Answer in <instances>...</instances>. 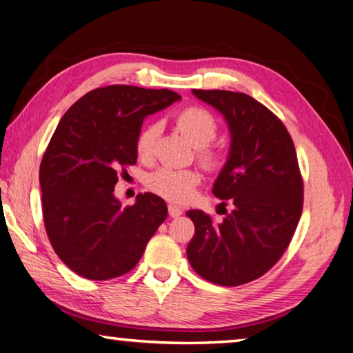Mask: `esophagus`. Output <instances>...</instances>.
<instances>
[{"label": "esophagus", "instance_id": "obj_1", "mask_svg": "<svg viewBox=\"0 0 353 353\" xmlns=\"http://www.w3.org/2000/svg\"><path fill=\"white\" fill-rule=\"evenodd\" d=\"M168 211H170V216L171 217H179L182 214V210L179 206H176V205H170L168 206Z\"/></svg>", "mask_w": 353, "mask_h": 353}]
</instances>
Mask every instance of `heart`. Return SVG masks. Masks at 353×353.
<instances>
[{
	"instance_id": "heart-1",
	"label": "heart",
	"mask_w": 353,
	"mask_h": 353,
	"mask_svg": "<svg viewBox=\"0 0 353 353\" xmlns=\"http://www.w3.org/2000/svg\"><path fill=\"white\" fill-rule=\"evenodd\" d=\"M177 125L182 129L183 134L190 139L193 145L198 147V158L208 170H216L221 166L222 157L216 148L210 147L219 131L217 120L214 115L206 108L192 105L183 108L177 115ZM161 131V123L153 121L142 128L136 141V150L139 157H148L155 147L157 137ZM147 187L157 195L170 201H187L190 200L195 187L200 182L198 172L192 170H179L172 166L158 168L157 171L147 176Z\"/></svg>"
}]
</instances>
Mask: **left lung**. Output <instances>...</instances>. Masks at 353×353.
I'll use <instances>...</instances> for the list:
<instances>
[{"mask_svg":"<svg viewBox=\"0 0 353 353\" xmlns=\"http://www.w3.org/2000/svg\"><path fill=\"white\" fill-rule=\"evenodd\" d=\"M193 94L221 112L230 129V152L212 193L233 210L221 224L200 210L187 212L195 224L187 257L205 280L240 286L269 272L294 235L304 203L296 148L280 118L248 94Z\"/></svg>","mask_w":353,"mask_h":353,"instance_id":"obj_1","label":"left lung"}]
</instances>
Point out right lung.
I'll list each match as a JSON object with an SVG mask.
<instances>
[{
	"label": "right lung",
	"instance_id": "right-lung-1",
	"mask_svg": "<svg viewBox=\"0 0 353 353\" xmlns=\"http://www.w3.org/2000/svg\"><path fill=\"white\" fill-rule=\"evenodd\" d=\"M181 96L128 84L97 88L68 108L39 166L43 219L49 241L68 269L110 280L134 269L168 208L153 193L132 206L115 198L118 171L137 161L143 118Z\"/></svg>",
	"mask_w": 353,
	"mask_h": 353
}]
</instances>
